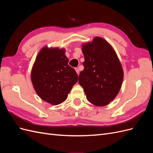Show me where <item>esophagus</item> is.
Segmentation results:
<instances>
[{"mask_svg":"<svg viewBox=\"0 0 153 153\" xmlns=\"http://www.w3.org/2000/svg\"><path fill=\"white\" fill-rule=\"evenodd\" d=\"M75 71H76V72L77 73L78 75H79L80 71H79V69H78V68H75Z\"/></svg>","mask_w":153,"mask_h":153,"instance_id":"1","label":"esophagus"}]
</instances>
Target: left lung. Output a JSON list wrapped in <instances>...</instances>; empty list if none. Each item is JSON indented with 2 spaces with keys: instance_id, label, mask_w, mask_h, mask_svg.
Masks as SVG:
<instances>
[{
  "instance_id": "1",
  "label": "left lung",
  "mask_w": 153,
  "mask_h": 153,
  "mask_svg": "<svg viewBox=\"0 0 153 153\" xmlns=\"http://www.w3.org/2000/svg\"><path fill=\"white\" fill-rule=\"evenodd\" d=\"M85 61L78 82L87 100L98 106L107 105L118 94L124 72L115 50L107 41L96 37L82 45Z\"/></svg>"
}]
</instances>
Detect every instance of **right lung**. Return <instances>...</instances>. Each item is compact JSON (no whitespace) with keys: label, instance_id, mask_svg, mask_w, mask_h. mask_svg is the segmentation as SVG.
Returning <instances> with one entry per match:
<instances>
[{"label":"right lung","instance_id":"1","mask_svg":"<svg viewBox=\"0 0 153 153\" xmlns=\"http://www.w3.org/2000/svg\"><path fill=\"white\" fill-rule=\"evenodd\" d=\"M65 49L44 47L36 59L31 81L41 99L53 105L61 104L78 80L75 70L68 65Z\"/></svg>","mask_w":153,"mask_h":153}]
</instances>
